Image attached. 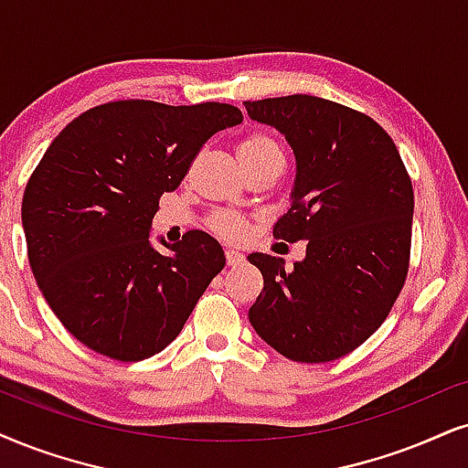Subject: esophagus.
Masks as SVG:
<instances>
[{
    "label": "esophagus",
    "mask_w": 468,
    "mask_h": 468,
    "mask_svg": "<svg viewBox=\"0 0 468 468\" xmlns=\"http://www.w3.org/2000/svg\"><path fill=\"white\" fill-rule=\"evenodd\" d=\"M224 257H227V265H230V268L244 263V254H241L239 250H227L224 252Z\"/></svg>",
    "instance_id": "obj_1"
}]
</instances>
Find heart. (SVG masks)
Instances as JSON below:
<instances>
[{
	"mask_svg": "<svg viewBox=\"0 0 468 468\" xmlns=\"http://www.w3.org/2000/svg\"><path fill=\"white\" fill-rule=\"evenodd\" d=\"M238 155H239L241 168L248 170L257 164L270 162V159H282V149L270 133L252 132L241 138V142L238 144ZM207 224H209V229L214 230L216 235H220V238L227 241H239L244 239L248 233L246 218L230 214V211H216Z\"/></svg>",
	"mask_w": 468,
	"mask_h": 468,
	"instance_id": "b5f03b06",
	"label": "heart"
}]
</instances>
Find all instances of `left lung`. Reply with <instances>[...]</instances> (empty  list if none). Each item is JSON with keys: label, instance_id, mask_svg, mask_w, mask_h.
Here are the masks:
<instances>
[{"label": "left lung", "instance_id": "left-lung-1", "mask_svg": "<svg viewBox=\"0 0 468 468\" xmlns=\"http://www.w3.org/2000/svg\"><path fill=\"white\" fill-rule=\"evenodd\" d=\"M244 105L285 133L295 155L292 209L274 238L306 241L293 270L271 254L248 257L263 274L248 319L282 356L328 363L369 339L404 287L412 181L391 135L363 112L311 94Z\"/></svg>", "mask_w": 468, "mask_h": 468}]
</instances>
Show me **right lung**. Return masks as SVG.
<instances>
[{"mask_svg":"<svg viewBox=\"0 0 468 468\" xmlns=\"http://www.w3.org/2000/svg\"><path fill=\"white\" fill-rule=\"evenodd\" d=\"M229 103L110 101L70 121L23 194L29 268L62 326L90 350L144 360L176 339L222 271V246L190 230L151 246L164 192L179 187L216 132L239 125Z\"/></svg>","mask_w":468,"mask_h":468,"instance_id":"right-lung-1","label":"right lung"}]
</instances>
